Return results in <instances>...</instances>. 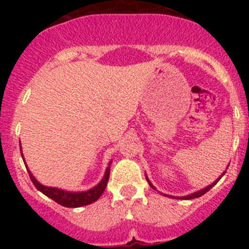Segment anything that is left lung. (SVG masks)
I'll return each instance as SVG.
<instances>
[{
	"label": "left lung",
	"instance_id": "left-lung-1",
	"mask_svg": "<svg viewBox=\"0 0 249 249\" xmlns=\"http://www.w3.org/2000/svg\"><path fill=\"white\" fill-rule=\"evenodd\" d=\"M227 168H228V167H227ZM224 173H226V171H224V172L222 173V176H223ZM222 176H221V177L218 178V179H217V181H214V182H213L212 184H210V186H207L206 188H203V190H201V191H197V192L192 193V195L184 196V197H177V198H181V199H193V198H198V197H201V196H203L204 193H207V192H208V191H210L211 188H212V187L214 186V184L217 183V182H218L219 179H221V178H222ZM146 178H147V176H146ZM147 182H148V183H149V186H151L152 188H153V190H156V188H155V186H153V184H152L151 182H149V179H148V178H147Z\"/></svg>",
	"mask_w": 249,
	"mask_h": 249
}]
</instances>
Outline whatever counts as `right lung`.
<instances>
[{
    "mask_svg": "<svg viewBox=\"0 0 249 249\" xmlns=\"http://www.w3.org/2000/svg\"><path fill=\"white\" fill-rule=\"evenodd\" d=\"M19 148H21V146H19ZM22 158H23V155H22ZM23 162H25V160H23ZM25 166L28 171L31 181H32V183L35 184V187H36L39 192H42L43 195H46L47 197L52 198L54 202L61 204V206L68 207V208H77V207L87 206V204L93 203V202L97 201L101 196H102V193L105 192L106 190V186H107V182H108L109 166H111V162H109V166L106 168L105 176H103V178L101 179L100 183H98L97 186H94L93 188H91V190L85 191V192H67V191L54 188V187L43 186V184L39 183L36 178L34 177V175L30 172V169H28L26 162Z\"/></svg>",
    "mask_w": 249,
    "mask_h": 249,
    "instance_id": "obj_1",
    "label": "right lung"
}]
</instances>
